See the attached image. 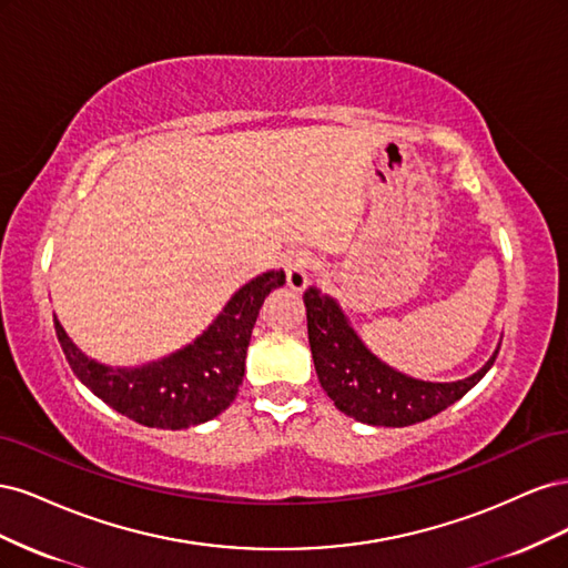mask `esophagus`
Segmentation results:
<instances>
[{
	"mask_svg": "<svg viewBox=\"0 0 568 568\" xmlns=\"http://www.w3.org/2000/svg\"><path fill=\"white\" fill-rule=\"evenodd\" d=\"M286 270V284L291 291H303L307 286V274L313 267V255L307 251H288L282 261Z\"/></svg>",
	"mask_w": 568,
	"mask_h": 568,
	"instance_id": "34e87169",
	"label": "esophagus"
}]
</instances>
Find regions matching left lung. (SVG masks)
<instances>
[{"instance_id": "obj_1", "label": "left lung", "mask_w": 568, "mask_h": 568, "mask_svg": "<svg viewBox=\"0 0 568 568\" xmlns=\"http://www.w3.org/2000/svg\"><path fill=\"white\" fill-rule=\"evenodd\" d=\"M303 303L317 379L336 409L363 424L409 426L438 415L484 379L500 353L497 346L488 363L467 379L448 384L412 379L365 346L332 296L311 286Z\"/></svg>"}]
</instances>
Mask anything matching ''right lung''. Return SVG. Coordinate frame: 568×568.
I'll return each mask as SVG.
<instances>
[{
	"instance_id": "right-lung-1",
	"label": "right lung",
	"mask_w": 568,
	"mask_h": 568,
	"mask_svg": "<svg viewBox=\"0 0 568 568\" xmlns=\"http://www.w3.org/2000/svg\"><path fill=\"white\" fill-rule=\"evenodd\" d=\"M284 282V270L251 280L194 343L142 367L101 365L68 338L59 320L54 329L68 365L97 398L136 424L178 432L217 417L236 398L257 313Z\"/></svg>"
}]
</instances>
